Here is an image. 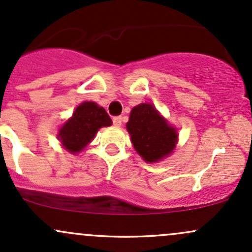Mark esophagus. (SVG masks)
<instances>
[{
  "mask_svg": "<svg viewBox=\"0 0 252 252\" xmlns=\"http://www.w3.org/2000/svg\"><path fill=\"white\" fill-rule=\"evenodd\" d=\"M113 126H122V117L121 116H116V117L112 118Z\"/></svg>",
  "mask_w": 252,
  "mask_h": 252,
  "instance_id": "34e87169",
  "label": "esophagus"
}]
</instances>
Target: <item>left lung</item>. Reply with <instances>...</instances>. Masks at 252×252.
Masks as SVG:
<instances>
[{
	"mask_svg": "<svg viewBox=\"0 0 252 252\" xmlns=\"http://www.w3.org/2000/svg\"><path fill=\"white\" fill-rule=\"evenodd\" d=\"M126 129L134 148L147 162L159 161L176 147V130L151 104H140L131 110Z\"/></svg>",
	"mask_w": 252,
	"mask_h": 252,
	"instance_id": "obj_1",
	"label": "left lung"
}]
</instances>
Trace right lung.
<instances>
[{
    "label": "right lung",
    "instance_id": "1",
    "mask_svg": "<svg viewBox=\"0 0 252 252\" xmlns=\"http://www.w3.org/2000/svg\"><path fill=\"white\" fill-rule=\"evenodd\" d=\"M111 124V118L105 109L92 101H86L77 106L73 117L61 128L59 137L65 149L77 153L93 140L99 128Z\"/></svg>",
    "mask_w": 252,
    "mask_h": 252
}]
</instances>
